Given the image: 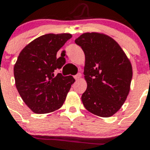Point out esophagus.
<instances>
[{
    "instance_id": "obj_1",
    "label": "esophagus",
    "mask_w": 150,
    "mask_h": 150,
    "mask_svg": "<svg viewBox=\"0 0 150 150\" xmlns=\"http://www.w3.org/2000/svg\"><path fill=\"white\" fill-rule=\"evenodd\" d=\"M74 77H75V80H79L81 79V77H82V74L81 73H78L77 75H75Z\"/></svg>"
}]
</instances>
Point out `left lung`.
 I'll use <instances>...</instances> for the list:
<instances>
[{
  "mask_svg": "<svg viewBox=\"0 0 150 150\" xmlns=\"http://www.w3.org/2000/svg\"><path fill=\"white\" fill-rule=\"evenodd\" d=\"M84 51L87 89L82 103L92 114L109 117L117 112L129 93L132 67L119 44L98 33H86L75 40Z\"/></svg>",
  "mask_w": 150,
  "mask_h": 150,
  "instance_id": "1",
  "label": "left lung"
}]
</instances>
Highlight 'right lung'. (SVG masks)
Here are the masks:
<instances>
[{
	"label": "right lung",
	"instance_id": "right-lung-1",
	"mask_svg": "<svg viewBox=\"0 0 150 150\" xmlns=\"http://www.w3.org/2000/svg\"><path fill=\"white\" fill-rule=\"evenodd\" d=\"M71 36L43 35L25 46L18 57L14 67L15 86L25 103L36 114L59 109L75 82L71 75H54L65 64V58H57V53Z\"/></svg>",
	"mask_w": 150,
	"mask_h": 150
}]
</instances>
